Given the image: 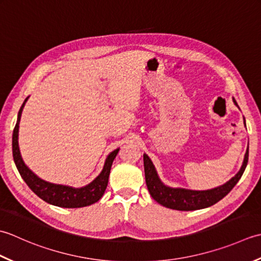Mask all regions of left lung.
<instances>
[{"mask_svg": "<svg viewBox=\"0 0 261 261\" xmlns=\"http://www.w3.org/2000/svg\"><path fill=\"white\" fill-rule=\"evenodd\" d=\"M233 102H234V105L239 108V106L234 99H233ZM243 123L246 125V120H244ZM248 159L249 145L246 154H244L242 166L234 177H232L228 181L219 186V187L207 190H191L186 188H173L164 185L161 181V179L159 178L156 169L154 167L151 159L148 158L147 154H143L145 181L152 198L164 207L177 211H196L206 208V207L214 205L222 198H224L233 189V187L238 184L239 180L241 179L244 170L247 168Z\"/></svg>", "mask_w": 261, "mask_h": 261, "instance_id": "1", "label": "left lung"}]
</instances>
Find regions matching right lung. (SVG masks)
<instances>
[{
    "mask_svg": "<svg viewBox=\"0 0 261 261\" xmlns=\"http://www.w3.org/2000/svg\"><path fill=\"white\" fill-rule=\"evenodd\" d=\"M28 98H25L19 110L17 124H15L12 135L13 160L15 166H17L20 175L24 180V182L28 185V187L33 190L39 198L45 200L46 203L54 206L64 207V208H79V207H84L97 203V201L102 197L105 190L107 188L110 169L111 166H113V162L116 155L118 154L119 148H116V150L108 154V156L106 159L103 164L102 171L100 172V174L93 180V181L88 184L87 186H84V187L74 188L71 187V186L48 182L46 181V180L39 178L38 175L34 173L25 166L19 148V124L21 119V114H22L23 107Z\"/></svg>",
    "mask_w": 261,
    "mask_h": 261,
    "instance_id": "add662e5",
    "label": "right lung"
}]
</instances>
